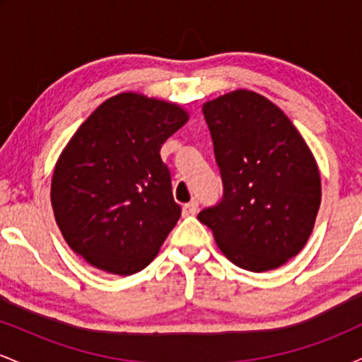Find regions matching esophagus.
<instances>
[{"label":"esophagus","mask_w":362,"mask_h":362,"mask_svg":"<svg viewBox=\"0 0 362 362\" xmlns=\"http://www.w3.org/2000/svg\"><path fill=\"white\" fill-rule=\"evenodd\" d=\"M199 211V202L197 201H192L189 202V204H185L184 207H182V213H184V216H194L195 213Z\"/></svg>","instance_id":"34e87169"}]
</instances>
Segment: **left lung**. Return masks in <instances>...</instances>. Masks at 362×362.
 Segmentation results:
<instances>
[{
	"instance_id": "obj_1",
	"label": "left lung",
	"mask_w": 362,
	"mask_h": 362,
	"mask_svg": "<svg viewBox=\"0 0 362 362\" xmlns=\"http://www.w3.org/2000/svg\"><path fill=\"white\" fill-rule=\"evenodd\" d=\"M202 110L223 197L197 219L238 267H279L298 255L313 230L322 201L315 158L284 112L259 93L233 91Z\"/></svg>"
}]
</instances>
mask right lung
I'll list each match as a JSON object with an SVG mask.
<instances>
[{
    "label": "right lung",
    "mask_w": 362,
    "mask_h": 362,
    "mask_svg": "<svg viewBox=\"0 0 362 362\" xmlns=\"http://www.w3.org/2000/svg\"><path fill=\"white\" fill-rule=\"evenodd\" d=\"M189 119L138 93L103 102L74 132L54 170L51 202L73 252L129 276L155 259L180 218L160 149Z\"/></svg>",
    "instance_id": "add662e5"
}]
</instances>
